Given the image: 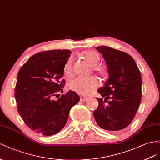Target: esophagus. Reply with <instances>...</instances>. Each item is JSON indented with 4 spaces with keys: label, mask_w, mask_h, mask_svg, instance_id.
<instances>
[{
    "label": "esophagus",
    "mask_w": 160,
    "mask_h": 160,
    "mask_svg": "<svg viewBox=\"0 0 160 160\" xmlns=\"http://www.w3.org/2000/svg\"><path fill=\"white\" fill-rule=\"evenodd\" d=\"M80 100H81V101H82V102H85L86 100H87V99H88V97H86L85 95H83V94H80Z\"/></svg>",
    "instance_id": "obj_1"
}]
</instances>
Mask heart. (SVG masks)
I'll use <instances>...</instances> for the list:
<instances>
[{
    "instance_id": "heart-1",
    "label": "heart",
    "mask_w": 160,
    "mask_h": 160,
    "mask_svg": "<svg viewBox=\"0 0 160 160\" xmlns=\"http://www.w3.org/2000/svg\"><path fill=\"white\" fill-rule=\"evenodd\" d=\"M84 58L87 60L90 64L94 67L97 66L100 60L99 54L94 51H86L83 53ZM100 72H102V70H98ZM63 74L67 77H71L74 75V63L72 58H70L66 62L63 67ZM98 86L97 80L94 78H84L78 77L71 80L68 83L69 88L75 92L82 94H88Z\"/></svg>"
}]
</instances>
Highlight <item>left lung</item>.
Masks as SVG:
<instances>
[{
  "label": "left lung",
  "instance_id": "8db88e82",
  "mask_svg": "<svg viewBox=\"0 0 160 160\" xmlns=\"http://www.w3.org/2000/svg\"><path fill=\"white\" fill-rule=\"evenodd\" d=\"M96 49L105 60L108 78L98 92V107L94 111L98 125L115 131L125 129L133 120L141 99V73L130 55L107 46ZM104 102L107 104H104Z\"/></svg>",
  "mask_w": 160,
  "mask_h": 160
}]
</instances>
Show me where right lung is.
<instances>
[{"label":"right lung","instance_id":"right-lung-1","mask_svg":"<svg viewBox=\"0 0 160 160\" xmlns=\"http://www.w3.org/2000/svg\"><path fill=\"white\" fill-rule=\"evenodd\" d=\"M68 49L39 52L18 72L15 97L18 112L31 129L53 135L66 125L70 109L80 101L76 92H63V67L70 56ZM54 98H58L54 100Z\"/></svg>","mask_w":160,"mask_h":160}]
</instances>
